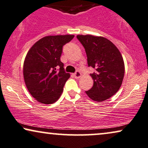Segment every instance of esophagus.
Wrapping results in <instances>:
<instances>
[{
    "mask_svg": "<svg viewBox=\"0 0 148 148\" xmlns=\"http://www.w3.org/2000/svg\"><path fill=\"white\" fill-rule=\"evenodd\" d=\"M74 76L76 78H80V77H81V73H80L79 71H77V72H75L74 74Z\"/></svg>",
    "mask_w": 148,
    "mask_h": 148,
    "instance_id": "34e87169",
    "label": "esophagus"
}]
</instances>
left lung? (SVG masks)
<instances>
[{"mask_svg": "<svg viewBox=\"0 0 148 148\" xmlns=\"http://www.w3.org/2000/svg\"><path fill=\"white\" fill-rule=\"evenodd\" d=\"M87 57V63L96 70L90 76L93 87L86 94L92 100L103 102L115 95L124 76V59L116 46L105 37L92 35H78Z\"/></svg>", "mask_w": 148, "mask_h": 148, "instance_id": "1", "label": "left lung"}]
</instances>
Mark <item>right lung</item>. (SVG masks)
<instances>
[{
  "instance_id": "obj_1",
  "label": "right lung",
  "mask_w": 148,
  "mask_h": 148,
  "mask_svg": "<svg viewBox=\"0 0 148 148\" xmlns=\"http://www.w3.org/2000/svg\"><path fill=\"white\" fill-rule=\"evenodd\" d=\"M74 37L73 35L46 36L28 51L23 65L24 83L31 96L40 103H54L62 94L70 74L65 72L60 57L63 46Z\"/></svg>"
}]
</instances>
